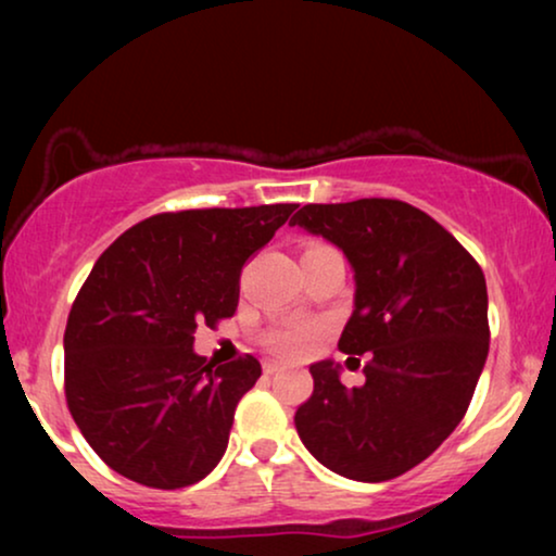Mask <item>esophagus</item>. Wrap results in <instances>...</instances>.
<instances>
[{
    "instance_id": "1",
    "label": "esophagus",
    "mask_w": 556,
    "mask_h": 556,
    "mask_svg": "<svg viewBox=\"0 0 556 556\" xmlns=\"http://www.w3.org/2000/svg\"><path fill=\"white\" fill-rule=\"evenodd\" d=\"M278 369H283V367H280V362H265V364H263L265 375H276Z\"/></svg>"
}]
</instances>
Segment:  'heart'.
Listing matches in <instances>:
<instances>
[{
	"instance_id": "b5f03b06",
	"label": "heart",
	"mask_w": 556,
	"mask_h": 556,
	"mask_svg": "<svg viewBox=\"0 0 556 556\" xmlns=\"http://www.w3.org/2000/svg\"><path fill=\"white\" fill-rule=\"evenodd\" d=\"M318 337V326L311 324H295V326H286V329H278L270 333V346L276 349L278 354L283 356H303L314 346V341Z\"/></svg>"
}]
</instances>
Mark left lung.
Here are the masks:
<instances>
[{
	"label": "left lung",
	"instance_id": "1",
	"mask_svg": "<svg viewBox=\"0 0 556 556\" xmlns=\"http://www.w3.org/2000/svg\"><path fill=\"white\" fill-rule=\"evenodd\" d=\"M288 225L337 245L354 273L339 349L369 354L367 382L311 364L314 394L295 413L308 453L362 483L415 468L458 428L489 356V293L468 250L400 200L306 204Z\"/></svg>",
	"mask_w": 556,
	"mask_h": 556
}]
</instances>
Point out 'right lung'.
I'll list each match as a JSON object with an SVG mask.
<instances>
[{"label":"right lung","mask_w":556,"mask_h":556,"mask_svg":"<svg viewBox=\"0 0 556 556\" xmlns=\"http://www.w3.org/2000/svg\"><path fill=\"white\" fill-rule=\"evenodd\" d=\"M293 210L166 212L98 257L63 346L67 407L105 466L151 489H185L217 466L261 362L215 367L192 333L235 314L242 265Z\"/></svg>","instance_id":"obj_1"}]
</instances>
